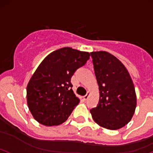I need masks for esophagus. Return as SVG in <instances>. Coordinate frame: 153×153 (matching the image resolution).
I'll use <instances>...</instances> for the list:
<instances>
[{
    "mask_svg": "<svg viewBox=\"0 0 153 153\" xmlns=\"http://www.w3.org/2000/svg\"><path fill=\"white\" fill-rule=\"evenodd\" d=\"M89 91H87V94H86V95L84 96V97H83V100H86L88 99V98H89Z\"/></svg>",
    "mask_w": 153,
    "mask_h": 153,
    "instance_id": "esophagus-1",
    "label": "esophagus"
}]
</instances>
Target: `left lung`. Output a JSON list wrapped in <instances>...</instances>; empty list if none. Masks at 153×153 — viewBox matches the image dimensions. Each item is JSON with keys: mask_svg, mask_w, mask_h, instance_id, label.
I'll list each match as a JSON object with an SVG mask.
<instances>
[{"mask_svg": "<svg viewBox=\"0 0 153 153\" xmlns=\"http://www.w3.org/2000/svg\"><path fill=\"white\" fill-rule=\"evenodd\" d=\"M99 86L100 100L90 110L100 126L117 130L131 120L136 107V95L130 74L117 58L105 51L90 53Z\"/></svg>", "mask_w": 153, "mask_h": 153, "instance_id": "1", "label": "left lung"}]
</instances>
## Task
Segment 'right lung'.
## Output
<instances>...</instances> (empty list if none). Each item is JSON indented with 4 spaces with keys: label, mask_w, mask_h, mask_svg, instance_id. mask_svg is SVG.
Here are the masks:
<instances>
[{
    "label": "right lung",
    "mask_w": 153,
    "mask_h": 153,
    "mask_svg": "<svg viewBox=\"0 0 153 153\" xmlns=\"http://www.w3.org/2000/svg\"><path fill=\"white\" fill-rule=\"evenodd\" d=\"M88 52L71 48L56 50L39 65L27 86V103L33 118L46 126L64 123L80 100L71 78L89 59Z\"/></svg>",
    "instance_id": "1"
}]
</instances>
